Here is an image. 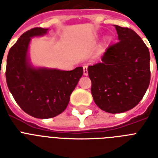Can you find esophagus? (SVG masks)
<instances>
[{
	"mask_svg": "<svg viewBox=\"0 0 158 158\" xmlns=\"http://www.w3.org/2000/svg\"><path fill=\"white\" fill-rule=\"evenodd\" d=\"M83 69H84V75H88V67L86 65H84L83 67Z\"/></svg>",
	"mask_w": 158,
	"mask_h": 158,
	"instance_id": "esophagus-1",
	"label": "esophagus"
}]
</instances>
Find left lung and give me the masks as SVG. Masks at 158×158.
Segmentation results:
<instances>
[{"mask_svg": "<svg viewBox=\"0 0 158 158\" xmlns=\"http://www.w3.org/2000/svg\"><path fill=\"white\" fill-rule=\"evenodd\" d=\"M115 27L119 42L106 50L102 62L88 68L95 103L112 114L137 106L151 77L150 53L142 38L131 28Z\"/></svg>", "mask_w": 158, "mask_h": 158, "instance_id": "obj_1", "label": "left lung"}]
</instances>
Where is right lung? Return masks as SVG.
<instances>
[{"label":"right lung","mask_w":158,"mask_h":158,"mask_svg":"<svg viewBox=\"0 0 158 158\" xmlns=\"http://www.w3.org/2000/svg\"><path fill=\"white\" fill-rule=\"evenodd\" d=\"M48 30L38 27L23 33L9 51L6 69L7 86L17 104L27 114L39 119L55 117L65 110L84 73L82 67L62 71L34 69L28 64L31 38L43 35Z\"/></svg>","instance_id":"right-lung-1"}]
</instances>
